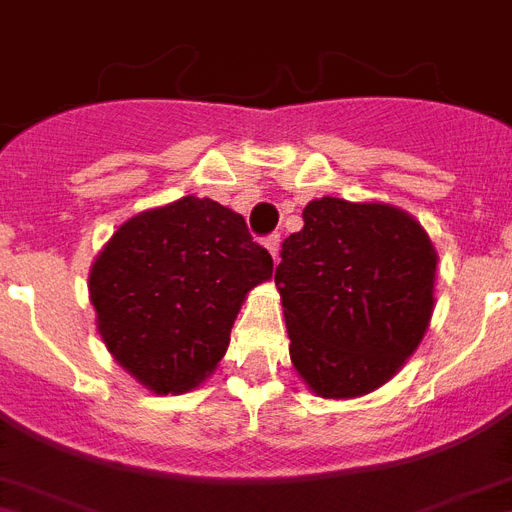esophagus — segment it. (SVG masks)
<instances>
[{"label":"esophagus","mask_w":512,"mask_h":512,"mask_svg":"<svg viewBox=\"0 0 512 512\" xmlns=\"http://www.w3.org/2000/svg\"><path fill=\"white\" fill-rule=\"evenodd\" d=\"M265 249L270 252V257H273V263H278V249H281V236L278 234H270L265 236Z\"/></svg>","instance_id":"obj_1"}]
</instances>
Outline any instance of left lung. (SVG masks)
Listing matches in <instances>:
<instances>
[{"label": "left lung", "mask_w": 512, "mask_h": 512, "mask_svg": "<svg viewBox=\"0 0 512 512\" xmlns=\"http://www.w3.org/2000/svg\"><path fill=\"white\" fill-rule=\"evenodd\" d=\"M281 244L276 286L292 365L318 397L386 384L434 313L436 249L413 215L384 202L313 199Z\"/></svg>", "instance_id": "1"}]
</instances>
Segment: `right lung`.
<instances>
[{
	"label": "right lung",
	"mask_w": 512,
	"mask_h": 512,
	"mask_svg": "<svg viewBox=\"0 0 512 512\" xmlns=\"http://www.w3.org/2000/svg\"><path fill=\"white\" fill-rule=\"evenodd\" d=\"M273 276L239 213L184 197L134 215L91 265L89 297L110 355L155 394L189 392L226 355L249 289Z\"/></svg>",
	"instance_id": "obj_1"
}]
</instances>
